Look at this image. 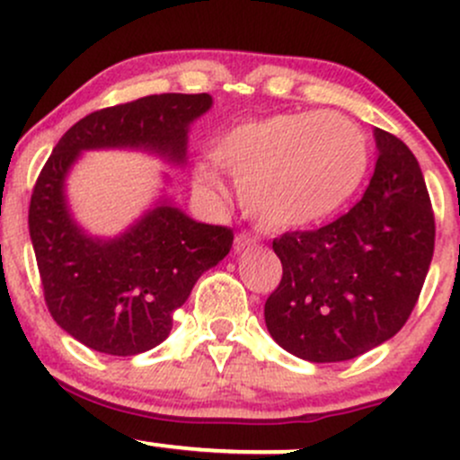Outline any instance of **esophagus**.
I'll list each match as a JSON object with an SVG mask.
<instances>
[{
  "mask_svg": "<svg viewBox=\"0 0 460 460\" xmlns=\"http://www.w3.org/2000/svg\"><path fill=\"white\" fill-rule=\"evenodd\" d=\"M258 241L261 239H258L256 234H252V232H241V234H236V239H234V250L243 252V250H247V247H254Z\"/></svg>",
  "mask_w": 460,
  "mask_h": 460,
  "instance_id": "esophagus-1",
  "label": "esophagus"
}]
</instances>
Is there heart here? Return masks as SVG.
Masks as SVG:
<instances>
[{"label":"heart","instance_id":"b5f03b06","mask_svg":"<svg viewBox=\"0 0 460 460\" xmlns=\"http://www.w3.org/2000/svg\"><path fill=\"white\" fill-rule=\"evenodd\" d=\"M221 169L241 182L245 208L270 228H304L337 213L363 182L367 141L339 112H285L226 130L213 158L195 164L206 198L226 190Z\"/></svg>","mask_w":460,"mask_h":460}]
</instances>
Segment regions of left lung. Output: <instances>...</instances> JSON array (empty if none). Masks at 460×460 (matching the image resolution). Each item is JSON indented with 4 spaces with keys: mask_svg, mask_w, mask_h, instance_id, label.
Listing matches in <instances>:
<instances>
[{
    "mask_svg": "<svg viewBox=\"0 0 460 460\" xmlns=\"http://www.w3.org/2000/svg\"><path fill=\"white\" fill-rule=\"evenodd\" d=\"M374 175L349 213L273 239L282 280L265 302L270 334L311 363H339L400 332L435 252L424 173L394 134L376 128Z\"/></svg>",
    "mask_w": 460,
    "mask_h": 460,
    "instance_id": "8db88e82",
    "label": "left lung"
}]
</instances>
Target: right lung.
<instances>
[{
  "label": "right lung",
  "instance_id": "add662e5",
  "mask_svg": "<svg viewBox=\"0 0 460 460\" xmlns=\"http://www.w3.org/2000/svg\"><path fill=\"white\" fill-rule=\"evenodd\" d=\"M210 106L208 93H163L91 112L63 134L36 180L28 226L45 304L95 352L134 356L163 343L173 311L234 234L190 219L163 195L119 236H91L66 204V175L89 149H143L182 167L190 123Z\"/></svg>",
  "mask_w": 460,
  "mask_h": 460
}]
</instances>
